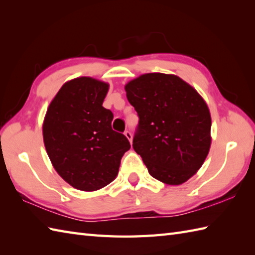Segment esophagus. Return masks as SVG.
Returning a JSON list of instances; mask_svg holds the SVG:
<instances>
[{"mask_svg":"<svg viewBox=\"0 0 255 255\" xmlns=\"http://www.w3.org/2000/svg\"><path fill=\"white\" fill-rule=\"evenodd\" d=\"M124 133H125V136H126V137L128 138V140H129V141H130V142H131V140H132V134H131V132H130V131H129V130H126V131H125Z\"/></svg>","mask_w":255,"mask_h":255,"instance_id":"obj_1","label":"esophagus"}]
</instances>
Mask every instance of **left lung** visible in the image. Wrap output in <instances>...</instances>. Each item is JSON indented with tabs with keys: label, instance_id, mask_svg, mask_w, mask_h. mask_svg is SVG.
I'll return each instance as SVG.
<instances>
[{
	"label": "left lung",
	"instance_id": "8db88e82",
	"mask_svg": "<svg viewBox=\"0 0 255 255\" xmlns=\"http://www.w3.org/2000/svg\"><path fill=\"white\" fill-rule=\"evenodd\" d=\"M125 90L139 117L132 148L150 175L170 185L186 182L210 148L211 119L205 101L172 74H143Z\"/></svg>",
	"mask_w": 255,
	"mask_h": 255
}]
</instances>
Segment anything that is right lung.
Returning a JSON list of instances; mask_svg holds the SVG:
<instances>
[{
  "instance_id": "obj_1",
  "label": "right lung",
  "mask_w": 255,
  "mask_h": 255,
  "mask_svg": "<svg viewBox=\"0 0 255 255\" xmlns=\"http://www.w3.org/2000/svg\"><path fill=\"white\" fill-rule=\"evenodd\" d=\"M108 84L78 78L64 84L48 108L42 133L48 156L64 181L96 191L116 177L128 138L113 130V113L103 107Z\"/></svg>"
}]
</instances>
